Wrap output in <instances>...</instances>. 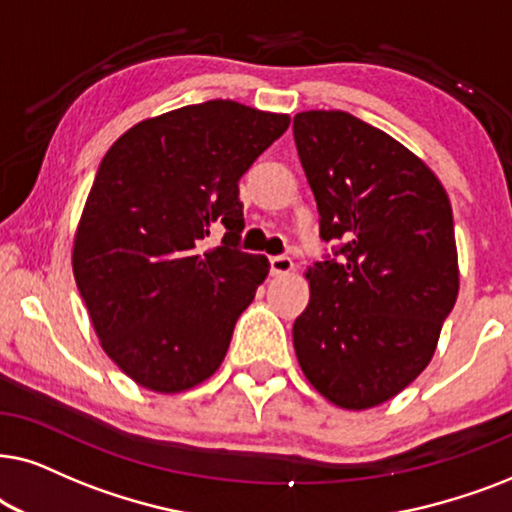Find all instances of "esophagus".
Returning a JSON list of instances; mask_svg holds the SVG:
<instances>
[{"label": "esophagus", "mask_w": 512, "mask_h": 512, "mask_svg": "<svg viewBox=\"0 0 512 512\" xmlns=\"http://www.w3.org/2000/svg\"><path fill=\"white\" fill-rule=\"evenodd\" d=\"M269 264H271V274L274 276H283V274H290L292 269H295V264L288 255H274L269 257Z\"/></svg>", "instance_id": "esophagus-1"}]
</instances>
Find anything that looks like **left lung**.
Wrapping results in <instances>:
<instances>
[{"label":"left lung","instance_id":"8db88e82","mask_svg":"<svg viewBox=\"0 0 512 512\" xmlns=\"http://www.w3.org/2000/svg\"><path fill=\"white\" fill-rule=\"evenodd\" d=\"M332 255L306 271L292 325L299 367L344 410L381 405L431 363L459 295L447 192L419 156L349 112L292 121Z\"/></svg>","mask_w":512,"mask_h":512}]
</instances>
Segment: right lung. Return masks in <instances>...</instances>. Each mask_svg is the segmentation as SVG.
<instances>
[{
    "instance_id": "obj_1",
    "label": "right lung",
    "mask_w": 512,
    "mask_h": 512,
    "mask_svg": "<svg viewBox=\"0 0 512 512\" xmlns=\"http://www.w3.org/2000/svg\"><path fill=\"white\" fill-rule=\"evenodd\" d=\"M288 126V114L208 100L140 121L100 161L74 236V281L102 349L149 391H187L227 356L269 274L267 257L238 248V180ZM215 223L223 245L203 253Z\"/></svg>"
}]
</instances>
